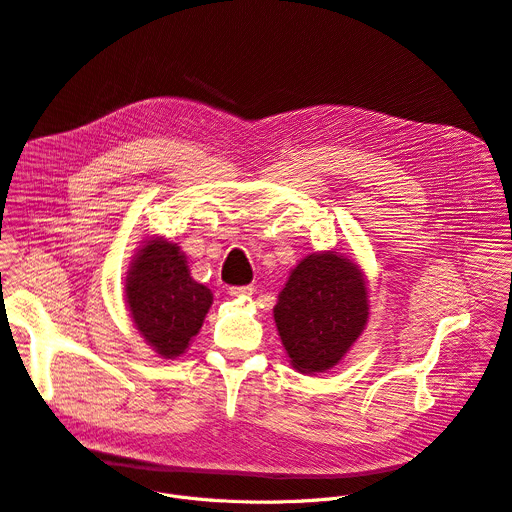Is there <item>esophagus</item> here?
<instances>
[{
    "instance_id": "obj_1",
    "label": "esophagus",
    "mask_w": 512,
    "mask_h": 512,
    "mask_svg": "<svg viewBox=\"0 0 512 512\" xmlns=\"http://www.w3.org/2000/svg\"><path fill=\"white\" fill-rule=\"evenodd\" d=\"M253 294L251 285H241V287H229V296L233 298H247Z\"/></svg>"
}]
</instances>
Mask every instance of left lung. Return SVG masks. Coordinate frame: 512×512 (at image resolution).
I'll use <instances>...</instances> for the list:
<instances>
[{"instance_id": "left-lung-1", "label": "left lung", "mask_w": 512, "mask_h": 512, "mask_svg": "<svg viewBox=\"0 0 512 512\" xmlns=\"http://www.w3.org/2000/svg\"><path fill=\"white\" fill-rule=\"evenodd\" d=\"M273 320L291 367L304 375L326 373L367 328V275L336 249L310 253L291 269Z\"/></svg>"}]
</instances>
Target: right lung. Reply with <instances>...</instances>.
Returning a JSON list of instances; mask_svg holds the SVG:
<instances>
[{
  "label": "right lung",
  "mask_w": 512,
  "mask_h": 512,
  "mask_svg": "<svg viewBox=\"0 0 512 512\" xmlns=\"http://www.w3.org/2000/svg\"><path fill=\"white\" fill-rule=\"evenodd\" d=\"M125 306L145 344L170 360L182 356L200 332L212 291L192 279L178 243L148 237L129 263Z\"/></svg>",
  "instance_id": "obj_1"
}]
</instances>
